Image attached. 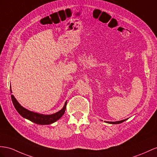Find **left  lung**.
Instances as JSON below:
<instances>
[{
    "label": "left lung",
    "instance_id": "1",
    "mask_svg": "<svg viewBox=\"0 0 157 157\" xmlns=\"http://www.w3.org/2000/svg\"><path fill=\"white\" fill-rule=\"evenodd\" d=\"M125 120H126V119L121 120V121H116V122H109V121H107L106 123H111V124H119V123H122V122L124 121H125Z\"/></svg>",
    "mask_w": 157,
    "mask_h": 157
}]
</instances>
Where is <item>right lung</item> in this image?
Instances as JSON below:
<instances>
[{"label":"right lung","mask_w":157,"mask_h":157,"mask_svg":"<svg viewBox=\"0 0 157 157\" xmlns=\"http://www.w3.org/2000/svg\"><path fill=\"white\" fill-rule=\"evenodd\" d=\"M10 93H13L11 91V88H10ZM11 99L15 109H17V111L18 112V113L21 115L22 117L29 119L32 122L38 124H49L56 122V121H58L59 118H61L62 116L64 114V113H65V111L66 109V105H67V102H66L65 105H64L63 107V109L54 114L42 115V114H39L37 113H34V112H33V111H29L28 109H25V108L22 107L21 105H20L19 103L17 101V99H15L13 95H11Z\"/></svg>","instance_id":"obj_1"}]
</instances>
